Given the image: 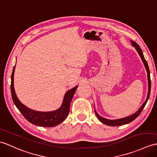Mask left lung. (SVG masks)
<instances>
[{"mask_svg":"<svg viewBox=\"0 0 157 157\" xmlns=\"http://www.w3.org/2000/svg\"><path fill=\"white\" fill-rule=\"evenodd\" d=\"M131 44L135 48V49L136 50V52H138L139 56L140 57L142 61H143L144 67L146 68V70H147V77H148V94H147V99H146L144 102L143 104V105H141L140 108L138 109V110L134 113V114L126 116V117L124 118H119V119H115V120H110V119H107L101 117L99 114H98L96 112V111L95 110V113L96 115L97 116V118H98V120H100L101 122H102L104 124H106L108 126H122L124 124H128L131 122H132L134 119H136L139 114H140V112H142V110H143V108H144L146 104H147V101L149 98V96H150V93H151V78H150V70H149V67L147 61L145 60V58L144 57V55L143 52H142V49H140V46L138 45L136 42H134L133 41L131 40L130 41Z\"/></svg>","mask_w":157,"mask_h":157,"instance_id":"1","label":"left lung"}]
</instances>
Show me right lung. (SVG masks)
I'll use <instances>...</instances> for the list:
<instances>
[{
	"instance_id": "add662e5",
	"label": "right lung",
	"mask_w": 157,
	"mask_h": 157,
	"mask_svg": "<svg viewBox=\"0 0 157 157\" xmlns=\"http://www.w3.org/2000/svg\"><path fill=\"white\" fill-rule=\"evenodd\" d=\"M14 70H15V65L13 67L11 75V85H10L11 95L14 104L24 117L33 124L42 127H53L59 125L62 122H63L70 112L71 101L78 86H75L67 91L64 96L63 102L57 110L50 112L33 110L22 104L17 96L14 87Z\"/></svg>"
}]
</instances>
